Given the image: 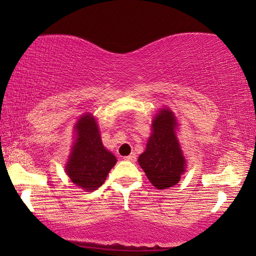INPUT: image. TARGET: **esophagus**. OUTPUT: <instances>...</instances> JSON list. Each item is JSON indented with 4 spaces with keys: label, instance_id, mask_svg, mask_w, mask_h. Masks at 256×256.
Returning <instances> with one entry per match:
<instances>
[{
    "label": "esophagus",
    "instance_id": "esophagus-1",
    "mask_svg": "<svg viewBox=\"0 0 256 256\" xmlns=\"http://www.w3.org/2000/svg\"><path fill=\"white\" fill-rule=\"evenodd\" d=\"M124 159L133 162H136V154H131L130 156H126V157H124Z\"/></svg>",
    "mask_w": 256,
    "mask_h": 256
}]
</instances>
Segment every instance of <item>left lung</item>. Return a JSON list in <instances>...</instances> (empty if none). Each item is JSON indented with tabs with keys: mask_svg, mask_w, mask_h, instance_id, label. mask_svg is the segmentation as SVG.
<instances>
[{
	"mask_svg": "<svg viewBox=\"0 0 256 256\" xmlns=\"http://www.w3.org/2000/svg\"><path fill=\"white\" fill-rule=\"evenodd\" d=\"M175 118L162 110L152 120V133L138 164L151 184L159 190L176 185L185 170V159L175 136Z\"/></svg>",
	"mask_w": 256,
	"mask_h": 256,
	"instance_id": "obj_1",
	"label": "left lung"
}]
</instances>
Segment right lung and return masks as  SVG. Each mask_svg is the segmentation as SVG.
<instances>
[{
    "label": "right lung",
    "instance_id": "obj_1",
    "mask_svg": "<svg viewBox=\"0 0 256 256\" xmlns=\"http://www.w3.org/2000/svg\"><path fill=\"white\" fill-rule=\"evenodd\" d=\"M76 130V140L66 164V174L79 188L86 190H97L104 184L118 160L104 148L92 115L82 116Z\"/></svg>",
    "mask_w": 256,
    "mask_h": 256
}]
</instances>
